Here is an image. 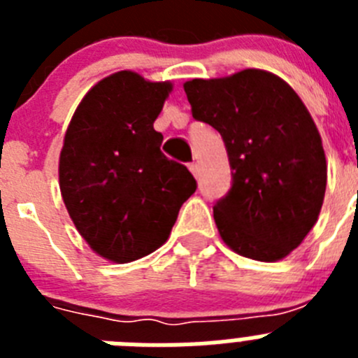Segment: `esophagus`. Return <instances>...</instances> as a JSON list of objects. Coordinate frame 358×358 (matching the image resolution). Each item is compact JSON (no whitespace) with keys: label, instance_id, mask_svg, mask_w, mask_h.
I'll return each instance as SVG.
<instances>
[{"label":"esophagus","instance_id":"obj_1","mask_svg":"<svg viewBox=\"0 0 358 358\" xmlns=\"http://www.w3.org/2000/svg\"><path fill=\"white\" fill-rule=\"evenodd\" d=\"M189 170H192V173H194L195 177H199V173H201V166H199V163H189Z\"/></svg>","mask_w":358,"mask_h":358}]
</instances>
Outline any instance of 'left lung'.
Masks as SVG:
<instances>
[{"mask_svg": "<svg viewBox=\"0 0 358 358\" xmlns=\"http://www.w3.org/2000/svg\"><path fill=\"white\" fill-rule=\"evenodd\" d=\"M185 93L229 157L231 189L213 206L222 240L252 260L285 258L317 222L327 189V157L305 103L262 69L194 78Z\"/></svg>", "mask_w": 358, "mask_h": 358, "instance_id": "8db88e82", "label": "left lung"}]
</instances>
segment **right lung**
<instances>
[{
  "label": "right lung",
  "instance_id": "obj_1",
  "mask_svg": "<svg viewBox=\"0 0 358 358\" xmlns=\"http://www.w3.org/2000/svg\"><path fill=\"white\" fill-rule=\"evenodd\" d=\"M170 82L118 71L82 98L59 161L61 194L94 252L127 264L161 248L197 189L185 164L161 152L154 131Z\"/></svg>",
  "mask_w": 358,
  "mask_h": 358
}]
</instances>
